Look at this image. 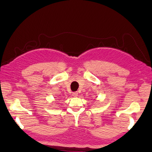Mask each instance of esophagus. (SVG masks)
<instances>
[{
  "instance_id": "1",
  "label": "esophagus",
  "mask_w": 152,
  "mask_h": 152,
  "mask_svg": "<svg viewBox=\"0 0 152 152\" xmlns=\"http://www.w3.org/2000/svg\"><path fill=\"white\" fill-rule=\"evenodd\" d=\"M72 95L74 96H78V92H73L72 93Z\"/></svg>"
}]
</instances>
